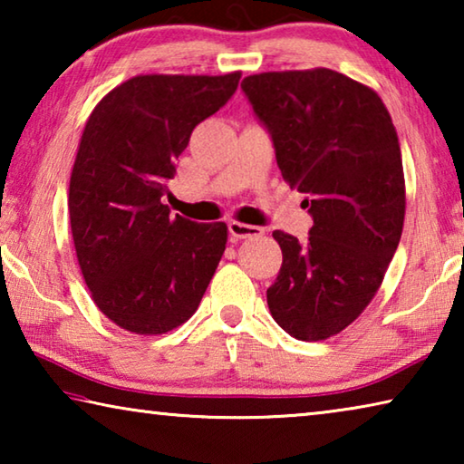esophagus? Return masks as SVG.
Instances as JSON below:
<instances>
[{
	"label": "esophagus",
	"instance_id": "34e87169",
	"mask_svg": "<svg viewBox=\"0 0 464 464\" xmlns=\"http://www.w3.org/2000/svg\"><path fill=\"white\" fill-rule=\"evenodd\" d=\"M229 235H231L233 241L251 239V237H262L264 229H262V227H256V225H246V223L231 221L229 223Z\"/></svg>",
	"mask_w": 464,
	"mask_h": 464
}]
</instances>
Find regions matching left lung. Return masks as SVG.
<instances>
[{
	"instance_id": "1",
	"label": "left lung",
	"mask_w": 464,
	"mask_h": 464,
	"mask_svg": "<svg viewBox=\"0 0 464 464\" xmlns=\"http://www.w3.org/2000/svg\"><path fill=\"white\" fill-rule=\"evenodd\" d=\"M241 90L313 217L303 243L272 233L282 266L266 290L270 313L296 340H327L372 301L401 239L395 127L376 92L332 69L249 75Z\"/></svg>"
}]
</instances>
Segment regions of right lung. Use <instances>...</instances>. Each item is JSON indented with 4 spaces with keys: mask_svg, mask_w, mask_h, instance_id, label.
Segmentation results:
<instances>
[{
    "mask_svg": "<svg viewBox=\"0 0 464 464\" xmlns=\"http://www.w3.org/2000/svg\"><path fill=\"white\" fill-rule=\"evenodd\" d=\"M239 77H132L85 122L67 200L77 262L93 303L127 332L182 325L221 262L227 225L174 217L163 196L192 130L231 100Z\"/></svg>",
    "mask_w": 464,
    "mask_h": 464,
    "instance_id": "obj_1",
    "label": "right lung"
}]
</instances>
